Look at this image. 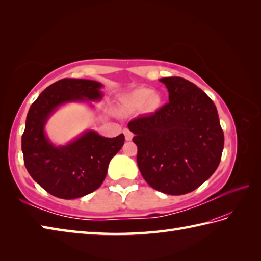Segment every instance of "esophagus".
Returning <instances> with one entry per match:
<instances>
[{
    "label": "esophagus",
    "mask_w": 261,
    "mask_h": 261,
    "mask_svg": "<svg viewBox=\"0 0 261 261\" xmlns=\"http://www.w3.org/2000/svg\"><path fill=\"white\" fill-rule=\"evenodd\" d=\"M124 134H125L126 141H132V138H133V133H132L129 129L125 128V129H124Z\"/></svg>",
    "instance_id": "esophagus-1"
}]
</instances>
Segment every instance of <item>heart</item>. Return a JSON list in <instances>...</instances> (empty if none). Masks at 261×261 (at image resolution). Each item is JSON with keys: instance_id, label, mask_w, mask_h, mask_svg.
Masks as SVG:
<instances>
[{"instance_id": "1", "label": "heart", "mask_w": 261, "mask_h": 261, "mask_svg": "<svg viewBox=\"0 0 261 261\" xmlns=\"http://www.w3.org/2000/svg\"><path fill=\"white\" fill-rule=\"evenodd\" d=\"M124 102L130 108L138 109L144 107L147 112H155L161 106L162 99L160 95L153 92L152 89L141 88L125 96Z\"/></svg>"}]
</instances>
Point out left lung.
Returning a JSON list of instances; mask_svg holds the SVG:
<instances>
[{
	"instance_id": "left-lung-1",
	"label": "left lung",
	"mask_w": 261,
	"mask_h": 261,
	"mask_svg": "<svg viewBox=\"0 0 261 261\" xmlns=\"http://www.w3.org/2000/svg\"><path fill=\"white\" fill-rule=\"evenodd\" d=\"M166 105L128 123L137 165L153 189L171 195L192 192L218 169L224 135L217 107L203 90L181 77L160 79Z\"/></svg>"
}]
</instances>
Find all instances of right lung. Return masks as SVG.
Listing matches in <instances>:
<instances>
[{
  "label": "right lung",
  "instance_id": "obj_1",
  "mask_svg": "<svg viewBox=\"0 0 261 261\" xmlns=\"http://www.w3.org/2000/svg\"><path fill=\"white\" fill-rule=\"evenodd\" d=\"M101 88L95 80L61 79L47 87L29 109L22 135L24 165L34 181L57 198L71 200L94 192L124 145L123 134L108 138L91 129L60 146L45 134V124L57 108L68 102L99 101Z\"/></svg>",
  "mask_w": 261,
  "mask_h": 261
}]
</instances>
